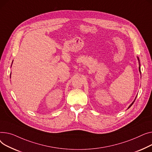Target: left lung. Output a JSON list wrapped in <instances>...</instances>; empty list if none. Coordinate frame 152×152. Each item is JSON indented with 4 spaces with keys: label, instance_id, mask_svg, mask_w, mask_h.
I'll use <instances>...</instances> for the list:
<instances>
[{
    "label": "left lung",
    "instance_id": "8db88e82",
    "mask_svg": "<svg viewBox=\"0 0 152 152\" xmlns=\"http://www.w3.org/2000/svg\"><path fill=\"white\" fill-rule=\"evenodd\" d=\"M137 59H138V60H139V58H137ZM139 63H140V62H139ZM139 66H140V64H139ZM139 72H140V66H139ZM135 100H136V99H135ZM135 100H134V101H133V102H132V104H131V105H129V107H128V109H129V107H131V105H132V104H133V103H134V101H135Z\"/></svg>",
    "mask_w": 152,
    "mask_h": 152
}]
</instances>
